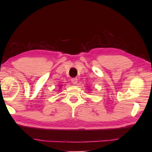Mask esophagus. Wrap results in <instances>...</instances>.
Here are the masks:
<instances>
[{
  "instance_id": "esophagus-1",
  "label": "esophagus",
  "mask_w": 152,
  "mask_h": 152,
  "mask_svg": "<svg viewBox=\"0 0 152 152\" xmlns=\"http://www.w3.org/2000/svg\"><path fill=\"white\" fill-rule=\"evenodd\" d=\"M71 82H72V83H73V84L76 85L77 83H78V79L76 78H72L71 79Z\"/></svg>"
}]
</instances>
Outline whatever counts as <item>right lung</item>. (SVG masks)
<instances>
[{
    "label": "right lung",
    "mask_w": 152,
    "mask_h": 152,
    "mask_svg": "<svg viewBox=\"0 0 152 152\" xmlns=\"http://www.w3.org/2000/svg\"><path fill=\"white\" fill-rule=\"evenodd\" d=\"M61 87H62V86H60V87H59V89H61Z\"/></svg>",
    "instance_id": "add662e5"
}]
</instances>
